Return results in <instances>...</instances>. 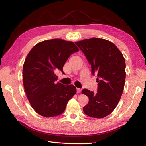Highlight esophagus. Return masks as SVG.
<instances>
[{
	"mask_svg": "<svg viewBox=\"0 0 146 146\" xmlns=\"http://www.w3.org/2000/svg\"><path fill=\"white\" fill-rule=\"evenodd\" d=\"M81 91H82V90L80 88H76V92H77V93H78V94H79V93L81 92Z\"/></svg>",
	"mask_w": 146,
	"mask_h": 146,
	"instance_id": "obj_1",
	"label": "esophagus"
}]
</instances>
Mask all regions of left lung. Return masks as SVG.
I'll return each instance as SVG.
<instances>
[{
    "instance_id": "8db88e82",
    "label": "left lung",
    "mask_w": 146,
    "mask_h": 146,
    "mask_svg": "<svg viewBox=\"0 0 146 146\" xmlns=\"http://www.w3.org/2000/svg\"><path fill=\"white\" fill-rule=\"evenodd\" d=\"M91 64L92 75L97 76V92L83 89L89 98L83 108L88 116L101 119L110 114L119 103L124 88L125 62L113 43L104 39L91 38L75 42Z\"/></svg>"
}]
</instances>
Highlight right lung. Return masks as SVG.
I'll use <instances>...</instances> for the list:
<instances>
[{
  "mask_svg": "<svg viewBox=\"0 0 146 146\" xmlns=\"http://www.w3.org/2000/svg\"><path fill=\"white\" fill-rule=\"evenodd\" d=\"M79 49L71 41L54 39L39 42L31 49L23 68L24 88L32 108L45 117L58 116L76 94L74 85L56 83V71L63 67L71 54Z\"/></svg>",
  "mask_w": 146,
  "mask_h": 146,
  "instance_id": "add662e5",
  "label": "right lung"
}]
</instances>
